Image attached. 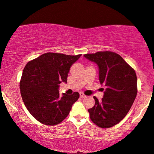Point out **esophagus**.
Segmentation results:
<instances>
[{
	"label": "esophagus",
	"mask_w": 154,
	"mask_h": 154,
	"mask_svg": "<svg viewBox=\"0 0 154 154\" xmlns=\"http://www.w3.org/2000/svg\"><path fill=\"white\" fill-rule=\"evenodd\" d=\"M79 96H80L81 98H85V97H86V96H85V95L82 92H80V93H79Z\"/></svg>",
	"instance_id": "34e87169"
}]
</instances>
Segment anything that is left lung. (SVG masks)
I'll list each match as a JSON object with an SVG mask.
<instances>
[{"label":"left lung","mask_w":154,"mask_h":154,"mask_svg":"<svg viewBox=\"0 0 154 154\" xmlns=\"http://www.w3.org/2000/svg\"><path fill=\"white\" fill-rule=\"evenodd\" d=\"M84 57L98 65L100 84L106 87L102 100L94 97V106L88 109L91 120L101 128L115 126L125 117L137 97L135 71L115 52H98Z\"/></svg>","instance_id":"left-lung-1"}]
</instances>
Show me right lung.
<instances>
[{
  "label": "right lung",
  "mask_w": 154,
  "mask_h": 154,
  "mask_svg": "<svg viewBox=\"0 0 154 154\" xmlns=\"http://www.w3.org/2000/svg\"><path fill=\"white\" fill-rule=\"evenodd\" d=\"M81 55L47 52L25 65L20 82L21 97L28 112L40 123L60 124L79 99L77 91L61 96L59 85L67 83L71 66Z\"/></svg>",
  "instance_id": "1"
}]
</instances>
